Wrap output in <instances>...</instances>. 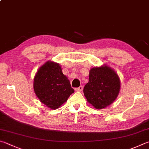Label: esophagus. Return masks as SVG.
<instances>
[{"mask_svg": "<svg viewBox=\"0 0 149 149\" xmlns=\"http://www.w3.org/2000/svg\"><path fill=\"white\" fill-rule=\"evenodd\" d=\"M83 86H80L79 87L75 88V91H77V92H81V91H83Z\"/></svg>", "mask_w": 149, "mask_h": 149, "instance_id": "obj_1", "label": "esophagus"}]
</instances>
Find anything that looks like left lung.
Listing matches in <instances>:
<instances>
[{
    "instance_id": "obj_1",
    "label": "left lung",
    "mask_w": 149,
    "mask_h": 149,
    "mask_svg": "<svg viewBox=\"0 0 149 149\" xmlns=\"http://www.w3.org/2000/svg\"><path fill=\"white\" fill-rule=\"evenodd\" d=\"M120 90V80L117 72L104 64L90 70L83 93L89 104L96 109H102L115 102Z\"/></svg>"
}]
</instances>
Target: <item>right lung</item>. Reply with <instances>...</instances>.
<instances>
[{
	"label": "right lung",
	"instance_id": "1",
	"mask_svg": "<svg viewBox=\"0 0 149 149\" xmlns=\"http://www.w3.org/2000/svg\"><path fill=\"white\" fill-rule=\"evenodd\" d=\"M33 88L40 101L51 109H58L74 93L60 64L49 61L38 70Z\"/></svg>",
	"mask_w": 149,
	"mask_h": 149
}]
</instances>
